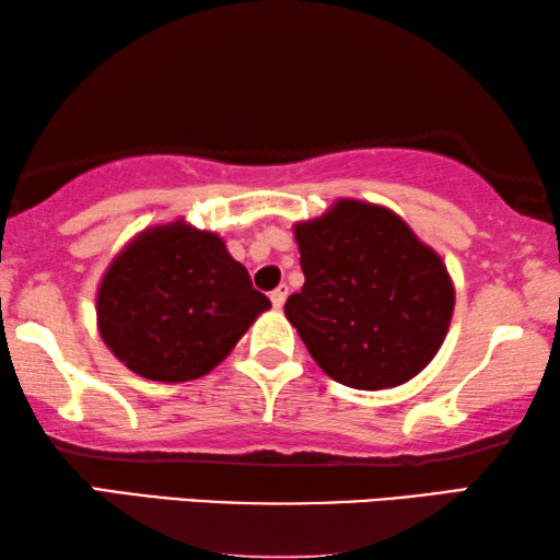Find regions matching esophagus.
I'll use <instances>...</instances> for the list:
<instances>
[{"label":"esophagus","instance_id":"34e87169","mask_svg":"<svg viewBox=\"0 0 560 560\" xmlns=\"http://www.w3.org/2000/svg\"><path fill=\"white\" fill-rule=\"evenodd\" d=\"M287 296H289V287H287V283H281V287L273 289V291H271V304H273V308H281L283 301H287Z\"/></svg>","mask_w":560,"mask_h":560}]
</instances>
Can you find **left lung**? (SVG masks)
<instances>
[{"instance_id": "obj_1", "label": "left lung", "mask_w": 560, "mask_h": 560, "mask_svg": "<svg viewBox=\"0 0 560 560\" xmlns=\"http://www.w3.org/2000/svg\"><path fill=\"white\" fill-rule=\"evenodd\" d=\"M294 236L306 281L283 314L328 376L378 392L429 366L454 316V281L401 217L339 199Z\"/></svg>"}]
</instances>
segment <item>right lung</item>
<instances>
[{"mask_svg":"<svg viewBox=\"0 0 560 560\" xmlns=\"http://www.w3.org/2000/svg\"><path fill=\"white\" fill-rule=\"evenodd\" d=\"M271 301L224 238L186 221L144 229L96 291L104 343L135 374L179 384L219 366Z\"/></svg>","mask_w":560,"mask_h":560,"instance_id":"right-lung-1","label":"right lung"}]
</instances>
